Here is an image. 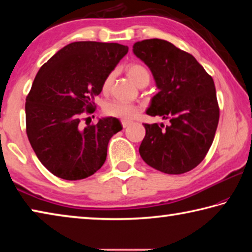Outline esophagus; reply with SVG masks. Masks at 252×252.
<instances>
[{
  "label": "esophagus",
  "instance_id": "34e87169",
  "mask_svg": "<svg viewBox=\"0 0 252 252\" xmlns=\"http://www.w3.org/2000/svg\"><path fill=\"white\" fill-rule=\"evenodd\" d=\"M121 125L123 127H126L127 126L131 125V121H127V120H121Z\"/></svg>",
  "mask_w": 252,
  "mask_h": 252
}]
</instances>
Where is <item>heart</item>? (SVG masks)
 Segmentation results:
<instances>
[{"label": "heart", "mask_w": 252, "mask_h": 252, "mask_svg": "<svg viewBox=\"0 0 252 252\" xmlns=\"http://www.w3.org/2000/svg\"><path fill=\"white\" fill-rule=\"evenodd\" d=\"M126 73L138 87H140V85H148L149 82H150V73H149L148 69L146 66L138 64V63H134V64H130L127 66ZM112 80L113 73H109L106 75V78L103 81V84H102V90L104 92L108 91L111 87V83H112ZM103 111L106 116L126 120V119L133 118L138 113L139 108L135 104L129 103V102L122 100H112L109 101L104 105Z\"/></svg>", "instance_id": "1"}]
</instances>
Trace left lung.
Here are the masks:
<instances>
[{
	"label": "left lung",
	"mask_w": 252,
	"mask_h": 252,
	"mask_svg": "<svg viewBox=\"0 0 252 252\" xmlns=\"http://www.w3.org/2000/svg\"><path fill=\"white\" fill-rule=\"evenodd\" d=\"M133 53L151 70L159 92L147 114L169 120L148 125L139 148L150 167L168 174L186 173L201 162L215 139L219 105L213 79L193 55L168 41L143 40Z\"/></svg>",
	"instance_id": "8db88e82"
}]
</instances>
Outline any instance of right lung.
Segmentation results:
<instances>
[{"instance_id":"1","label":"right lung","mask_w":252,"mask_h":252,"mask_svg":"<svg viewBox=\"0 0 252 252\" xmlns=\"http://www.w3.org/2000/svg\"><path fill=\"white\" fill-rule=\"evenodd\" d=\"M129 48L119 43L73 42L41 66L25 102L27 134L41 163L64 180L92 176L106 159L108 143L122 130L117 118L81 129L94 112V96Z\"/></svg>"}]
</instances>
